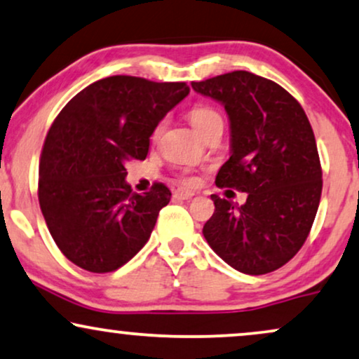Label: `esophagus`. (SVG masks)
Listing matches in <instances>:
<instances>
[{
  "label": "esophagus",
  "instance_id": "esophagus-1",
  "mask_svg": "<svg viewBox=\"0 0 359 359\" xmlns=\"http://www.w3.org/2000/svg\"><path fill=\"white\" fill-rule=\"evenodd\" d=\"M194 192L192 190H185V189H177L174 192V197L175 198H180V201H190V198L194 197Z\"/></svg>",
  "mask_w": 359,
  "mask_h": 359
}]
</instances>
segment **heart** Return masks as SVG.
Returning <instances> with one entry per match:
<instances>
[{"label": "heart", "mask_w": 359, "mask_h": 359, "mask_svg": "<svg viewBox=\"0 0 359 359\" xmlns=\"http://www.w3.org/2000/svg\"><path fill=\"white\" fill-rule=\"evenodd\" d=\"M189 121L192 127L195 129V133L198 135H202L207 133V130L213 129V127H222L224 129V117L215 107L212 106H195L190 109L189 112ZM162 130V124H158L154 130V139L158 137ZM187 184H194V179H185Z\"/></svg>", "instance_id": "obj_1"}]
</instances>
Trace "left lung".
<instances>
[{"instance_id":"left-lung-1","label":"left lung","mask_w":359,"mask_h":359,"mask_svg":"<svg viewBox=\"0 0 359 359\" xmlns=\"http://www.w3.org/2000/svg\"><path fill=\"white\" fill-rule=\"evenodd\" d=\"M192 88L224 104L229 114L232 156L215 184L248 194L243 205L212 195L215 212L203 237L242 273L278 270L305 243L320 205L323 180L310 121L288 90L248 71Z\"/></svg>"}]
</instances>
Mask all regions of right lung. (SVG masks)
Wrapping results in <instances>:
<instances>
[{
  "label": "right lung",
  "mask_w": 359,
  "mask_h": 359,
  "mask_svg": "<svg viewBox=\"0 0 359 359\" xmlns=\"http://www.w3.org/2000/svg\"><path fill=\"white\" fill-rule=\"evenodd\" d=\"M189 90L185 83L111 76L76 94L54 119L38 197L49 233L74 265L107 273L147 243L172 194L164 184L134 194L126 164L147 157L157 124Z\"/></svg>",
  "instance_id": "obj_1"
}]
</instances>
